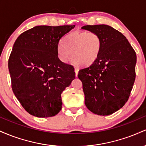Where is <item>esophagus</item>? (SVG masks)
I'll list each match as a JSON object with an SVG mask.
<instances>
[{
	"instance_id": "34e87169",
	"label": "esophagus",
	"mask_w": 146,
	"mask_h": 146,
	"mask_svg": "<svg viewBox=\"0 0 146 146\" xmlns=\"http://www.w3.org/2000/svg\"><path fill=\"white\" fill-rule=\"evenodd\" d=\"M78 71H79V68L78 67H75V76H78Z\"/></svg>"
}]
</instances>
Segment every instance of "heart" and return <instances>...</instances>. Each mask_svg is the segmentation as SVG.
<instances>
[{"mask_svg":"<svg viewBox=\"0 0 146 146\" xmlns=\"http://www.w3.org/2000/svg\"><path fill=\"white\" fill-rule=\"evenodd\" d=\"M102 49V39L93 31H74L65 37L62 44L58 48V57L62 62L68 61L71 55L73 63L88 66L99 58Z\"/></svg>","mask_w":146,"mask_h":146,"instance_id":"heart-1","label":"heart"}]
</instances>
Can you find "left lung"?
I'll return each instance as SVG.
<instances>
[{"mask_svg":"<svg viewBox=\"0 0 146 146\" xmlns=\"http://www.w3.org/2000/svg\"><path fill=\"white\" fill-rule=\"evenodd\" d=\"M82 29L97 33L102 39L98 60L79 71L85 104L92 113L109 115L128 100L135 83L137 56L121 32L106 25H85Z\"/></svg>","mask_w":146,"mask_h":146,"instance_id":"8db88e82","label":"left lung"}]
</instances>
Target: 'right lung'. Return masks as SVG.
Instances as JSON below:
<instances>
[{
    "mask_svg": "<svg viewBox=\"0 0 146 146\" xmlns=\"http://www.w3.org/2000/svg\"><path fill=\"white\" fill-rule=\"evenodd\" d=\"M75 25L36 26L16 39L8 60L11 88L30 115L49 117L62 109L61 94L75 78L74 67L58 58L60 41Z\"/></svg>",
    "mask_w": 146,
    "mask_h": 146,
    "instance_id": "obj_1",
    "label": "right lung"
}]
</instances>
